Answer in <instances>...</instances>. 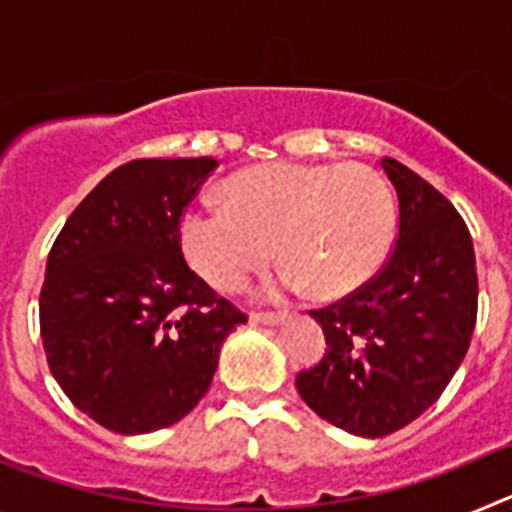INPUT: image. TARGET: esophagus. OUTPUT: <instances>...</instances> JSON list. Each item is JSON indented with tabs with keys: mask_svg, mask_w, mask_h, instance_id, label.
<instances>
[{
	"mask_svg": "<svg viewBox=\"0 0 512 512\" xmlns=\"http://www.w3.org/2000/svg\"><path fill=\"white\" fill-rule=\"evenodd\" d=\"M248 320H251V323L279 325L284 320V315H282V312H259V310H253L251 315H248Z\"/></svg>",
	"mask_w": 512,
	"mask_h": 512,
	"instance_id": "1",
	"label": "esophagus"
}]
</instances>
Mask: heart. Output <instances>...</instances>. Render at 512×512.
Here are the masks:
<instances>
[{
	"label": "heart",
	"instance_id": "heart-1",
	"mask_svg": "<svg viewBox=\"0 0 512 512\" xmlns=\"http://www.w3.org/2000/svg\"><path fill=\"white\" fill-rule=\"evenodd\" d=\"M182 248L205 282L241 289L277 256L279 287L318 297L359 289L384 264L395 205L369 166L266 164L225 182V202H194L179 220Z\"/></svg>",
	"mask_w": 512,
	"mask_h": 512
}]
</instances>
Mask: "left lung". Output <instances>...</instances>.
<instances>
[{"label": "left lung", "instance_id": "left-lung-1", "mask_svg": "<svg viewBox=\"0 0 512 512\" xmlns=\"http://www.w3.org/2000/svg\"><path fill=\"white\" fill-rule=\"evenodd\" d=\"M382 169L397 192L400 230L377 277L312 310L325 356L297 374L310 410L341 431L382 438L441 397L477 323V266L467 223L446 197L395 158Z\"/></svg>", "mask_w": 512, "mask_h": 512}]
</instances>
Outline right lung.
Returning a JSON list of instances; mask_svg holds the SVG:
<instances>
[{"mask_svg":"<svg viewBox=\"0 0 512 512\" xmlns=\"http://www.w3.org/2000/svg\"><path fill=\"white\" fill-rule=\"evenodd\" d=\"M217 161L138 158L71 212L40 289L48 366L76 408L122 436L192 413L246 315L184 261L179 220Z\"/></svg>","mask_w":512,"mask_h":512,"instance_id":"add662e5","label":"right lung"}]
</instances>
